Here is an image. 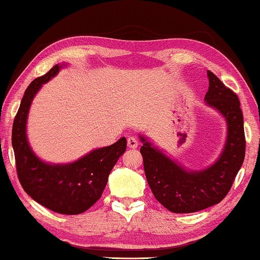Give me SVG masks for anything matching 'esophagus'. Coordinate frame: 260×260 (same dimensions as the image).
Listing matches in <instances>:
<instances>
[{"instance_id":"34e87169","label":"esophagus","mask_w":260,"mask_h":260,"mask_svg":"<svg viewBox=\"0 0 260 260\" xmlns=\"http://www.w3.org/2000/svg\"><path fill=\"white\" fill-rule=\"evenodd\" d=\"M127 146H128V148H131V149H135V148H138L139 146V142L138 140L135 138H128L127 139Z\"/></svg>"}]
</instances>
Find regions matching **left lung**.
<instances>
[{
    "instance_id": "8db88e82",
    "label": "left lung",
    "mask_w": 260,
    "mask_h": 260,
    "mask_svg": "<svg viewBox=\"0 0 260 260\" xmlns=\"http://www.w3.org/2000/svg\"><path fill=\"white\" fill-rule=\"evenodd\" d=\"M206 105L225 119L226 139L215 162L201 170H188L139 134L147 182L158 203L172 213H194L219 204L228 194L245 156L244 121L237 94L207 71Z\"/></svg>"
}]
</instances>
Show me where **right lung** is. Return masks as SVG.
I'll return each mask as SVG.
<instances>
[{
	"instance_id": "right-lung-1",
	"label": "right lung",
	"mask_w": 260,
	"mask_h": 260,
	"mask_svg": "<svg viewBox=\"0 0 260 260\" xmlns=\"http://www.w3.org/2000/svg\"><path fill=\"white\" fill-rule=\"evenodd\" d=\"M64 66L55 64L27 86L15 117L11 141L24 191L53 212L76 215L88 211L102 197L111 170L126 150L127 140L119 139L113 145L90 151L73 163H47L35 154L26 137L28 110L43 84L56 76Z\"/></svg>"
}]
</instances>
